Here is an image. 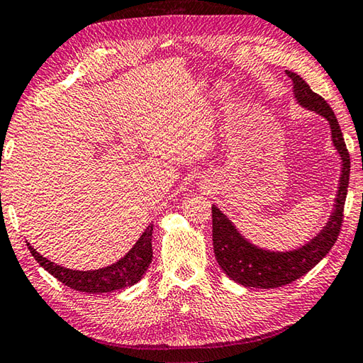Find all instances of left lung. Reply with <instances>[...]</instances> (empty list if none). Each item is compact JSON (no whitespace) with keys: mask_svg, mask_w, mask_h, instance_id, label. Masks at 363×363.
<instances>
[{"mask_svg":"<svg viewBox=\"0 0 363 363\" xmlns=\"http://www.w3.org/2000/svg\"><path fill=\"white\" fill-rule=\"evenodd\" d=\"M288 77L294 83V96L297 102L305 108L319 113L329 121L333 145L338 149L343 162L342 177H340L335 209H333L328 225L308 244L293 252H269L252 245L240 236L234 225L220 212L217 206H212V242H214V253L218 266L231 280L250 288H279L301 279L330 252L333 244L337 242L343 225L351 160L342 129H340L335 113L332 111L330 105L321 96L311 91L308 83L302 77L289 72V70Z\"/></svg>","mask_w":363,"mask_h":363,"instance_id":"left-lung-1","label":"left lung"}]
</instances>
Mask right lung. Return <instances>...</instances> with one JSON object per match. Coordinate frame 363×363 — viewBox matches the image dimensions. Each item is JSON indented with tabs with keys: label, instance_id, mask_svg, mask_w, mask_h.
<instances>
[{
	"label": "right lung",
	"instance_id": "add662e5",
	"mask_svg": "<svg viewBox=\"0 0 363 363\" xmlns=\"http://www.w3.org/2000/svg\"><path fill=\"white\" fill-rule=\"evenodd\" d=\"M152 230L154 226L149 225L145 233L141 234L138 242L133 245L132 250L124 258H121L111 266L97 269V271L83 272L61 267L39 255L30 244L26 245L35 261L66 286L88 294L110 293V291L132 286L141 280V277H143L152 261Z\"/></svg>",
	"mask_w": 363,
	"mask_h": 363
}]
</instances>
